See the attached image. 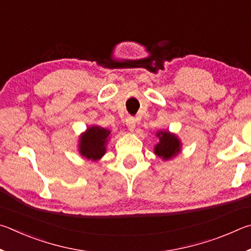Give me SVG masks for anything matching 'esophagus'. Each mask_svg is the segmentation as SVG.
I'll use <instances>...</instances> for the list:
<instances>
[{
    "label": "esophagus",
    "mask_w": 251,
    "mask_h": 251,
    "mask_svg": "<svg viewBox=\"0 0 251 251\" xmlns=\"http://www.w3.org/2000/svg\"><path fill=\"white\" fill-rule=\"evenodd\" d=\"M135 123H137V120L133 117H128L126 119V125L129 130H133L135 128Z\"/></svg>",
    "instance_id": "obj_1"
}]
</instances>
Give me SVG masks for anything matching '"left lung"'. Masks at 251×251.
<instances>
[{"label":"left lung","instance_id":"obj_1","mask_svg":"<svg viewBox=\"0 0 251 251\" xmlns=\"http://www.w3.org/2000/svg\"><path fill=\"white\" fill-rule=\"evenodd\" d=\"M157 137L160 138V143L155 147V154L164 160H169L179 152V141L176 137L169 132H159Z\"/></svg>","mask_w":251,"mask_h":251}]
</instances>
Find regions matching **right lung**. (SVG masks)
I'll list each match as a JSON object with an SVG mask.
<instances>
[{"instance_id": "1", "label": "right lung", "mask_w": 251, "mask_h": 251, "mask_svg": "<svg viewBox=\"0 0 251 251\" xmlns=\"http://www.w3.org/2000/svg\"><path fill=\"white\" fill-rule=\"evenodd\" d=\"M110 131L99 126H92L87 130L80 140V153L88 160H99L105 152V143Z\"/></svg>"}]
</instances>
